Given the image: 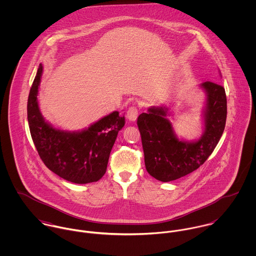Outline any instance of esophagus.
<instances>
[{
    "label": "esophagus",
    "mask_w": 256,
    "mask_h": 256,
    "mask_svg": "<svg viewBox=\"0 0 256 256\" xmlns=\"http://www.w3.org/2000/svg\"><path fill=\"white\" fill-rule=\"evenodd\" d=\"M139 110L136 106H131L127 110V118L129 121H135L138 117Z\"/></svg>",
    "instance_id": "1"
}]
</instances>
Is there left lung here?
Instances as JSON below:
<instances>
[{
	"instance_id": "8db88e82",
	"label": "left lung",
	"mask_w": 256,
	"mask_h": 256,
	"mask_svg": "<svg viewBox=\"0 0 256 256\" xmlns=\"http://www.w3.org/2000/svg\"><path fill=\"white\" fill-rule=\"evenodd\" d=\"M200 88L206 94V106L204 132L196 141L178 138L166 118L168 108L164 106H152L138 117L146 172L160 182L176 180L196 170L213 152L222 135L226 119L224 88L212 82H202Z\"/></svg>"
}]
</instances>
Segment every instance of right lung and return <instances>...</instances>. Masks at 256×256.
Wrapping results in <instances>:
<instances>
[{
	"mask_svg": "<svg viewBox=\"0 0 256 256\" xmlns=\"http://www.w3.org/2000/svg\"><path fill=\"white\" fill-rule=\"evenodd\" d=\"M43 71L39 65L28 100L32 138L44 164L60 178L78 184L96 182L106 174L111 148L125 125L124 115L113 111L88 129L69 132L54 128L39 110L37 94Z\"/></svg>",
	"mask_w": 256,
	"mask_h": 256,
	"instance_id": "right-lung-1",
	"label": "right lung"
}]
</instances>
